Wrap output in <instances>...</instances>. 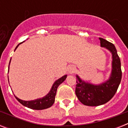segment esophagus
I'll list each match as a JSON object with an SVG mask.
<instances>
[{"mask_svg":"<svg viewBox=\"0 0 128 128\" xmlns=\"http://www.w3.org/2000/svg\"><path fill=\"white\" fill-rule=\"evenodd\" d=\"M74 72H75V67H74V66H71L68 68V73H69V74H73Z\"/></svg>","mask_w":128,"mask_h":128,"instance_id":"esophagus-1","label":"esophagus"}]
</instances>
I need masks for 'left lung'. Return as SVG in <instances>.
<instances>
[{
  "label": "left lung",
  "instance_id": "left-lung-1",
  "mask_svg": "<svg viewBox=\"0 0 128 128\" xmlns=\"http://www.w3.org/2000/svg\"><path fill=\"white\" fill-rule=\"evenodd\" d=\"M100 46L112 54V72L108 80L100 84L85 82L76 75V95L81 103L88 106H98L107 103L113 98L122 79L121 62L117 50L112 43L99 38Z\"/></svg>",
  "mask_w": 128,
  "mask_h": 128
}]
</instances>
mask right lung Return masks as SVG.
<instances>
[{
    "label": "right lung",
    "mask_w": 128,
    "mask_h": 128,
    "mask_svg": "<svg viewBox=\"0 0 128 128\" xmlns=\"http://www.w3.org/2000/svg\"><path fill=\"white\" fill-rule=\"evenodd\" d=\"M20 44V43L18 44V46L16 47L15 50L18 48V46ZM9 65H10V63H9ZM66 77H67V75H64L57 80H56L52 85L50 92L45 96L40 98H38V99L34 100H30V101H25V100L19 99L18 98H17L16 96H14L21 104H22L23 106H24L28 108L37 110L46 109V108L51 107L53 105V104L54 103V101H55V96H56L57 88L59 86V85H60L64 80H66Z\"/></svg>",
    "instance_id": "obj_1"
}]
</instances>
